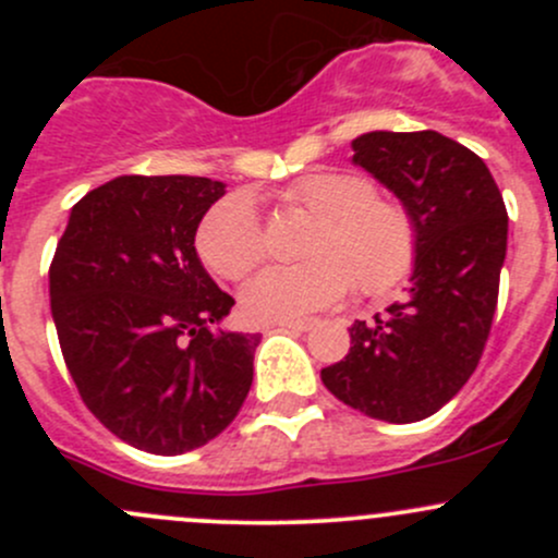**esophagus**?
Segmentation results:
<instances>
[{"mask_svg": "<svg viewBox=\"0 0 558 558\" xmlns=\"http://www.w3.org/2000/svg\"><path fill=\"white\" fill-rule=\"evenodd\" d=\"M278 326L280 331H307V329H313V320H302V318H296V320H278Z\"/></svg>", "mask_w": 558, "mask_h": 558, "instance_id": "34e87169", "label": "esophagus"}]
</instances>
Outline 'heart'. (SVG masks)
<instances>
[{"label":"heart","instance_id":"b5f03b06","mask_svg":"<svg viewBox=\"0 0 558 558\" xmlns=\"http://www.w3.org/2000/svg\"><path fill=\"white\" fill-rule=\"evenodd\" d=\"M291 205L318 218L296 267H267L245 283L240 302L253 320H296L351 294H388L410 275L418 227L399 202L375 199V185L353 172H307L286 191ZM196 247L216 275L238 280L264 256V229L245 194L218 202L199 223Z\"/></svg>","mask_w":558,"mask_h":558}]
</instances>
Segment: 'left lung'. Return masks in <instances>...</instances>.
<instances>
[{"mask_svg":"<svg viewBox=\"0 0 558 558\" xmlns=\"http://www.w3.org/2000/svg\"><path fill=\"white\" fill-rule=\"evenodd\" d=\"M353 165L384 183L418 227L410 291L351 326V351L320 369L340 402L413 424L451 402L475 373L497 311L508 210L481 156L440 132H367Z\"/></svg>","mask_w":558,"mask_h":558,"instance_id":"left-lung-1","label":"left lung"}]
</instances>
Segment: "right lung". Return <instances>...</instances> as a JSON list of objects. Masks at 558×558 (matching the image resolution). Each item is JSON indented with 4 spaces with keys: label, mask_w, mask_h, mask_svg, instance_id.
Instances as JSON below:
<instances>
[{
    "label": "right lung",
    "mask_w": 558,
    "mask_h": 558,
    "mask_svg": "<svg viewBox=\"0 0 558 558\" xmlns=\"http://www.w3.org/2000/svg\"><path fill=\"white\" fill-rule=\"evenodd\" d=\"M221 180L121 174L70 213L50 313L86 408L129 446L178 456L221 435L253 384L258 335L221 329L234 300L196 256Z\"/></svg>",
    "instance_id": "add662e5"
}]
</instances>
